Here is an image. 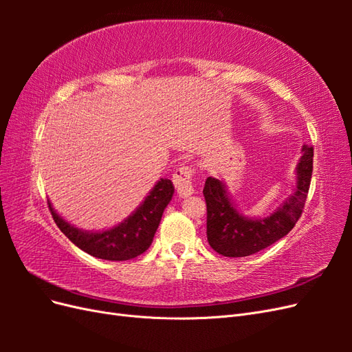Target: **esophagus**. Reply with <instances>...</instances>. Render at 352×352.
<instances>
[{"label":"esophagus","mask_w":352,"mask_h":352,"mask_svg":"<svg viewBox=\"0 0 352 352\" xmlns=\"http://www.w3.org/2000/svg\"><path fill=\"white\" fill-rule=\"evenodd\" d=\"M192 175H194V168L182 166L176 168V172L173 175V184L176 186V190L179 197L186 198L189 195L194 194V185H192Z\"/></svg>","instance_id":"obj_1"}]
</instances>
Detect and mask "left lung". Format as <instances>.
Masks as SVG:
<instances>
[{"instance_id":"1","label":"left lung","mask_w":352,"mask_h":352,"mask_svg":"<svg viewBox=\"0 0 352 352\" xmlns=\"http://www.w3.org/2000/svg\"><path fill=\"white\" fill-rule=\"evenodd\" d=\"M301 151L294 194L265 217L243 216L228 192L226 184L217 177H207L202 194L207 204V239L212 250L225 257H248L294 229L302 214L313 175V146L304 145Z\"/></svg>"}]
</instances>
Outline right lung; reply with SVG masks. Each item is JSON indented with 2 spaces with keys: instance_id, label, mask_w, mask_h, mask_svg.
Segmentation results:
<instances>
[{
  "instance_id": "obj_1",
  "label": "right lung",
  "mask_w": 352,
  "mask_h": 352,
  "mask_svg": "<svg viewBox=\"0 0 352 352\" xmlns=\"http://www.w3.org/2000/svg\"><path fill=\"white\" fill-rule=\"evenodd\" d=\"M175 186L172 180L160 179L129 217L119 225L101 232H88L74 228L52 208L50 211L58 229L92 257L110 261H126L144 254L154 239L164 208L172 201Z\"/></svg>"
}]
</instances>
